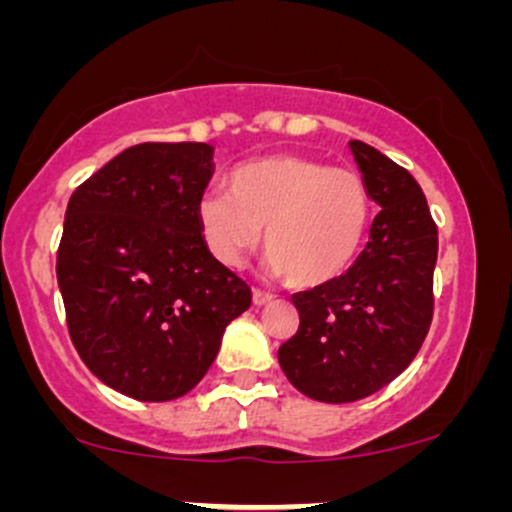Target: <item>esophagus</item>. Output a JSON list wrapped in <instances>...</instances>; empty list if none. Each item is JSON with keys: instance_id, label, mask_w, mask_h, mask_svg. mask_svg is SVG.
<instances>
[{"instance_id": "obj_1", "label": "esophagus", "mask_w": 512, "mask_h": 512, "mask_svg": "<svg viewBox=\"0 0 512 512\" xmlns=\"http://www.w3.org/2000/svg\"><path fill=\"white\" fill-rule=\"evenodd\" d=\"M272 294L270 292H262V289H252V302L257 304V307H265V304L272 302Z\"/></svg>"}]
</instances>
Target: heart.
Wrapping results in <instances>:
<instances>
[{
	"instance_id": "b5f03b06",
	"label": "heart",
	"mask_w": 512,
	"mask_h": 512,
	"mask_svg": "<svg viewBox=\"0 0 512 512\" xmlns=\"http://www.w3.org/2000/svg\"><path fill=\"white\" fill-rule=\"evenodd\" d=\"M225 193L205 195L195 218L205 250L227 270L242 265L265 230L267 270L292 287H322L352 267L369 232L364 178L297 153L240 163Z\"/></svg>"
}]
</instances>
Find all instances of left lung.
Returning <instances> with one entry per match:
<instances>
[{
    "instance_id": "obj_1",
    "label": "left lung",
    "mask_w": 512,
    "mask_h": 512,
    "mask_svg": "<svg viewBox=\"0 0 512 512\" xmlns=\"http://www.w3.org/2000/svg\"><path fill=\"white\" fill-rule=\"evenodd\" d=\"M379 215L356 262L292 294L299 329L277 352L289 384L324 404L384 389L414 361L433 317L438 230L414 175L376 148L349 143Z\"/></svg>"
}]
</instances>
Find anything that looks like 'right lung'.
<instances>
[{"label": "right lung", "instance_id": "obj_1", "mask_svg": "<svg viewBox=\"0 0 512 512\" xmlns=\"http://www.w3.org/2000/svg\"><path fill=\"white\" fill-rule=\"evenodd\" d=\"M208 143H141L74 190L56 255L71 342L96 379L173 401L208 374L252 302L215 262L195 210L215 173Z\"/></svg>", "mask_w": 512, "mask_h": 512}]
</instances>
